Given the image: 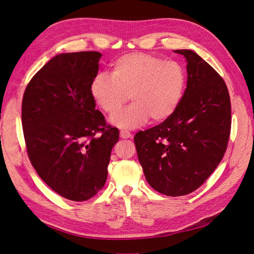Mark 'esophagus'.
Segmentation results:
<instances>
[{"label":"esophagus","mask_w":254,"mask_h":254,"mask_svg":"<svg viewBox=\"0 0 254 254\" xmlns=\"http://www.w3.org/2000/svg\"><path fill=\"white\" fill-rule=\"evenodd\" d=\"M120 135L122 139H129V137H132V134L130 133L128 130H121Z\"/></svg>","instance_id":"34e87169"}]
</instances>
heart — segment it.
<instances>
[{"label":"heart","mask_w":254,"mask_h":254,"mask_svg":"<svg viewBox=\"0 0 254 254\" xmlns=\"http://www.w3.org/2000/svg\"><path fill=\"white\" fill-rule=\"evenodd\" d=\"M184 67L146 53H130L112 64L111 75L99 73L91 83V94L107 114L118 112L130 99L133 103L111 118L121 128H135L163 122L178 108L186 89Z\"/></svg>","instance_id":"b5f03b06"}]
</instances>
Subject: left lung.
Wrapping results in <instances>:
<instances>
[{
  "instance_id": "8db88e82",
  "label": "left lung",
  "mask_w": 254,
  "mask_h": 254,
  "mask_svg": "<svg viewBox=\"0 0 254 254\" xmlns=\"http://www.w3.org/2000/svg\"><path fill=\"white\" fill-rule=\"evenodd\" d=\"M187 59L188 82L171 118L134 135L145 178L161 194L183 196L197 190L227 150L231 103L221 76L190 50H176Z\"/></svg>"
}]
</instances>
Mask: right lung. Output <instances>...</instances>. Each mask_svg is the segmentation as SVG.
Here are the masks:
<instances>
[{
	"mask_svg": "<svg viewBox=\"0 0 254 254\" xmlns=\"http://www.w3.org/2000/svg\"><path fill=\"white\" fill-rule=\"evenodd\" d=\"M98 52L56 55L30 79L22 101L27 155L40 178L68 200L84 201L105 186L119 129L95 109L91 83Z\"/></svg>",
	"mask_w": 254,
	"mask_h": 254,
	"instance_id": "obj_1",
	"label": "right lung"
}]
</instances>
